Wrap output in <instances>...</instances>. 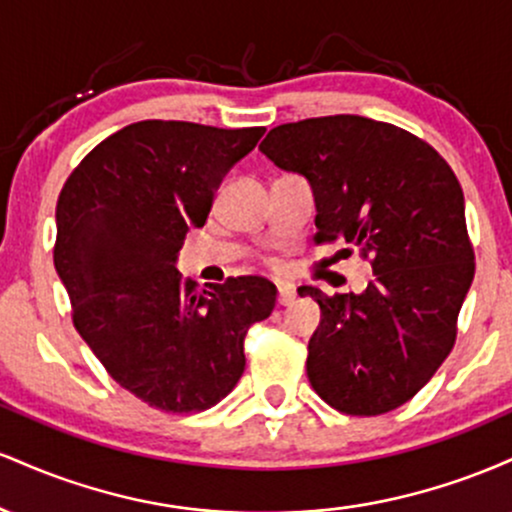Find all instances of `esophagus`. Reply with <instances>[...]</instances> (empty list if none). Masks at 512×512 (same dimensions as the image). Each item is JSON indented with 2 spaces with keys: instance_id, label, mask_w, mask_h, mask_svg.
I'll return each mask as SVG.
<instances>
[{
  "instance_id": "obj_1",
  "label": "esophagus",
  "mask_w": 512,
  "mask_h": 512,
  "mask_svg": "<svg viewBox=\"0 0 512 512\" xmlns=\"http://www.w3.org/2000/svg\"><path fill=\"white\" fill-rule=\"evenodd\" d=\"M276 301H279V305H291L293 301H296V289H293V286H289V284H281Z\"/></svg>"
}]
</instances>
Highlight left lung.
<instances>
[{"mask_svg": "<svg viewBox=\"0 0 512 512\" xmlns=\"http://www.w3.org/2000/svg\"><path fill=\"white\" fill-rule=\"evenodd\" d=\"M260 151L313 185L315 243L344 240L373 267L363 293L298 289L320 305L310 385L342 414L402 407L452 351L474 279L460 182L424 139L358 115L279 125Z\"/></svg>", "mask_w": 512, "mask_h": 512, "instance_id": "left-lung-1", "label": "left lung"}]
</instances>
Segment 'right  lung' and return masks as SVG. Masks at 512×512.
Wrapping results in <instances>:
<instances>
[{
  "mask_svg": "<svg viewBox=\"0 0 512 512\" xmlns=\"http://www.w3.org/2000/svg\"><path fill=\"white\" fill-rule=\"evenodd\" d=\"M262 134L264 127L134 122L103 139L64 182L55 269L74 327L110 378L149 407L192 414L221 402L245 370L250 325L272 315L276 286L262 276L204 291L175 269L223 175Z\"/></svg>",
  "mask_w": 512,
  "mask_h": 512,
  "instance_id": "1",
  "label": "right lung"
}]
</instances>
